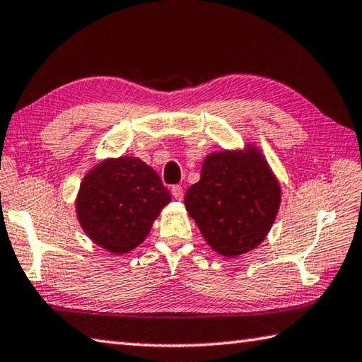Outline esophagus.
<instances>
[{
    "label": "esophagus",
    "mask_w": 362,
    "mask_h": 362,
    "mask_svg": "<svg viewBox=\"0 0 362 362\" xmlns=\"http://www.w3.org/2000/svg\"><path fill=\"white\" fill-rule=\"evenodd\" d=\"M170 192H172V197H174L175 199H179V202L183 198V190L180 185H174L170 188Z\"/></svg>",
    "instance_id": "esophagus-1"
}]
</instances>
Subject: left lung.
Returning <instances> with one entry per match:
<instances>
[{"label": "left lung", "instance_id": "left-lung-1", "mask_svg": "<svg viewBox=\"0 0 362 362\" xmlns=\"http://www.w3.org/2000/svg\"><path fill=\"white\" fill-rule=\"evenodd\" d=\"M185 208L216 253L237 257L266 240L282 202V187L259 146L212 151L188 188Z\"/></svg>", "mask_w": 362, "mask_h": 362}]
</instances>
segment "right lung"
I'll return each mask as SVG.
<instances>
[{
    "instance_id": "right-lung-1",
    "label": "right lung",
    "mask_w": 362,
    "mask_h": 362,
    "mask_svg": "<svg viewBox=\"0 0 362 362\" xmlns=\"http://www.w3.org/2000/svg\"><path fill=\"white\" fill-rule=\"evenodd\" d=\"M170 193L158 172L135 156L106 158L80 182L76 212L91 242L125 255L145 242Z\"/></svg>"
}]
</instances>
